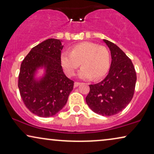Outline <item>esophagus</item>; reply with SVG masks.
<instances>
[{
  "mask_svg": "<svg viewBox=\"0 0 154 154\" xmlns=\"http://www.w3.org/2000/svg\"><path fill=\"white\" fill-rule=\"evenodd\" d=\"M80 84H81V83H79V82H76L75 81V83H74V86L75 87H78V86H79Z\"/></svg>",
  "mask_w": 154,
  "mask_h": 154,
  "instance_id": "1",
  "label": "esophagus"
}]
</instances>
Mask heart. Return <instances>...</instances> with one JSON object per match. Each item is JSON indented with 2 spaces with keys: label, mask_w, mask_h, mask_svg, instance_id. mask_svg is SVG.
I'll use <instances>...</instances> for the list:
<instances>
[{
  "label": "heart",
  "mask_w": 154,
  "mask_h": 154,
  "mask_svg": "<svg viewBox=\"0 0 154 154\" xmlns=\"http://www.w3.org/2000/svg\"><path fill=\"white\" fill-rule=\"evenodd\" d=\"M110 52L104 45L92 42H83L73 46L70 52H63L61 64L69 76H73L79 68V77L98 80L104 76L110 67Z\"/></svg>",
  "instance_id": "b5f03b06"
}]
</instances>
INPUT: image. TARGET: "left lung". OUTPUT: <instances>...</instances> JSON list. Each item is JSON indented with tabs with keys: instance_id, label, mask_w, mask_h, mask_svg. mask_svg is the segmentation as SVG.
<instances>
[{
	"instance_id": "left-lung-1",
	"label": "left lung",
	"mask_w": 154,
	"mask_h": 154,
	"mask_svg": "<svg viewBox=\"0 0 154 154\" xmlns=\"http://www.w3.org/2000/svg\"><path fill=\"white\" fill-rule=\"evenodd\" d=\"M104 41L111 50L110 70L103 81L90 85L85 100L94 112L110 116L121 112L132 100L137 75L131 60L125 52L112 42Z\"/></svg>"
}]
</instances>
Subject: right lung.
<instances>
[{
	"instance_id": "1",
	"label": "right lung",
	"mask_w": 154,
	"mask_h": 154,
	"mask_svg": "<svg viewBox=\"0 0 154 154\" xmlns=\"http://www.w3.org/2000/svg\"><path fill=\"white\" fill-rule=\"evenodd\" d=\"M58 39L50 38L33 47L21 64L18 88L23 102L31 113L40 117H50L58 113L68 100L73 82L63 72ZM44 66L46 73L41 81L33 75L36 69Z\"/></svg>"
}]
</instances>
